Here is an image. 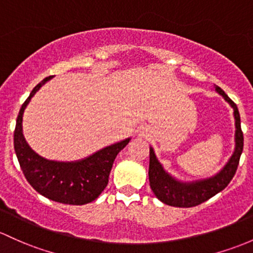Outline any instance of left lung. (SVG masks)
Wrapping results in <instances>:
<instances>
[{
    "instance_id": "1",
    "label": "left lung",
    "mask_w": 253,
    "mask_h": 253,
    "mask_svg": "<svg viewBox=\"0 0 253 253\" xmlns=\"http://www.w3.org/2000/svg\"><path fill=\"white\" fill-rule=\"evenodd\" d=\"M214 90L223 97L234 111L233 112L235 121L234 152L228 159V162L225 163L224 167L211 177L195 181H182L164 169L162 163L157 158L153 147L151 146L149 147L148 169L149 186H151L154 195L160 202L167 204V205L175 206V208H192V206L199 205V204L212 198L217 193L223 191L229 184V182L232 181V178L234 177L244 147V136L240 126V115H239L236 105L219 86H214Z\"/></svg>"
}]
</instances>
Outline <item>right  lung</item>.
I'll return each instance as SVG.
<instances>
[{"instance_id":"1","label":"right lung","mask_w":253,"mask_h":253,"mask_svg":"<svg viewBox=\"0 0 253 253\" xmlns=\"http://www.w3.org/2000/svg\"><path fill=\"white\" fill-rule=\"evenodd\" d=\"M51 78L49 76L37 84L19 111L14 131L15 154L26 180L41 195L56 203L84 205L94 202L104 192L117 154L126 147L131 137L106 146L85 158L73 162L50 160L37 154L24 137L23 117L32 96Z\"/></svg>"}]
</instances>
